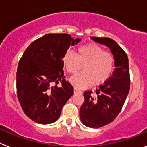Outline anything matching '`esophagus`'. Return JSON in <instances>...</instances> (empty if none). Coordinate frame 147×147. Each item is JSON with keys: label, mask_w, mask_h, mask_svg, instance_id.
<instances>
[{"label": "esophagus", "mask_w": 147, "mask_h": 147, "mask_svg": "<svg viewBox=\"0 0 147 147\" xmlns=\"http://www.w3.org/2000/svg\"><path fill=\"white\" fill-rule=\"evenodd\" d=\"M74 93H82L81 90H80V89H78L77 88H74Z\"/></svg>", "instance_id": "34e87169"}]
</instances>
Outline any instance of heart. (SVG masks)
<instances>
[{
	"label": "heart",
	"mask_w": 147,
	"mask_h": 147,
	"mask_svg": "<svg viewBox=\"0 0 147 147\" xmlns=\"http://www.w3.org/2000/svg\"><path fill=\"white\" fill-rule=\"evenodd\" d=\"M65 69L76 74L83 65L82 72L70 79L71 84L78 88L90 87L92 84L101 85L109 80L114 70V57L96 43H88L78 49L77 54L67 51L62 58Z\"/></svg>",
	"instance_id": "obj_1"
}]
</instances>
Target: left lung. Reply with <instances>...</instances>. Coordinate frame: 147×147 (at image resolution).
<instances>
[{"label": "left lung", "instance_id": "left-lung-1", "mask_svg": "<svg viewBox=\"0 0 147 147\" xmlns=\"http://www.w3.org/2000/svg\"><path fill=\"white\" fill-rule=\"evenodd\" d=\"M91 39L110 49L115 67L112 76L96 90V96H92L90 90L84 93L85 101L80 110L82 123L90 128H99L111 123L125 102L130 87L129 60L125 51L112 39L95 37Z\"/></svg>", "mask_w": 147, "mask_h": 147}]
</instances>
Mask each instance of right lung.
<instances>
[{
  "instance_id": "add662e5",
  "label": "right lung",
  "mask_w": 147,
  "mask_h": 147,
  "mask_svg": "<svg viewBox=\"0 0 147 147\" xmlns=\"http://www.w3.org/2000/svg\"><path fill=\"white\" fill-rule=\"evenodd\" d=\"M81 40L67 34H48L23 53L17 71V93L24 113L34 122L54 123L74 94L64 76L62 58L71 45Z\"/></svg>"
}]
</instances>
